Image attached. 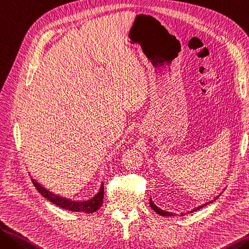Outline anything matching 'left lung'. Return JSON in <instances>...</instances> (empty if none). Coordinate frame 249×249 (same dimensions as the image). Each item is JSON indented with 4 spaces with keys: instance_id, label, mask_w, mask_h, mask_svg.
<instances>
[{
    "instance_id": "left-lung-1",
    "label": "left lung",
    "mask_w": 249,
    "mask_h": 249,
    "mask_svg": "<svg viewBox=\"0 0 249 249\" xmlns=\"http://www.w3.org/2000/svg\"><path fill=\"white\" fill-rule=\"evenodd\" d=\"M218 197V196H217ZM217 197H215L213 201H215V199H216ZM213 201H211V202H207V203H205V204H203L202 206H198V207H196V209H194V210H192L191 211V213H193L194 211H197V210H199V209H202V207H204V206H206L207 204H210V203H212ZM150 206H151V209H153L154 211L157 212L158 214H160V215H162V216H173V215H175V214H173L172 212H166V211H163V210H161L160 207H158L156 204H154V203L152 202V199L150 198ZM181 215H183V214H181Z\"/></svg>"
}]
</instances>
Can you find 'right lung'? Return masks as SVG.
<instances>
[{
  "label": "right lung",
  "mask_w": 249,
  "mask_h": 249,
  "mask_svg": "<svg viewBox=\"0 0 249 249\" xmlns=\"http://www.w3.org/2000/svg\"><path fill=\"white\" fill-rule=\"evenodd\" d=\"M32 182L36 190L43 195L45 198H47L48 201L52 202L53 204L57 205L58 207H62L64 210L71 211V212H83V213L90 214L99 210L104 202V183H101L100 189L98 191V193L95 196L91 197L90 199H87V201H71V199L62 197L59 195L54 194L50 192V191L45 189L44 186L39 184L37 181H35L34 178H32Z\"/></svg>",
  "instance_id": "add662e5"
}]
</instances>
